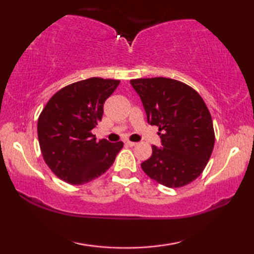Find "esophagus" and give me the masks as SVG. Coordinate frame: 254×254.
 <instances>
[{
    "instance_id": "obj_1",
    "label": "esophagus",
    "mask_w": 254,
    "mask_h": 254,
    "mask_svg": "<svg viewBox=\"0 0 254 254\" xmlns=\"http://www.w3.org/2000/svg\"><path fill=\"white\" fill-rule=\"evenodd\" d=\"M127 144L128 145V147H134V145H136V142H132V141H127Z\"/></svg>"
}]
</instances>
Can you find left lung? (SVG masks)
Instances as JSON below:
<instances>
[{
  "label": "left lung",
  "instance_id": "8db88e82",
  "mask_svg": "<svg viewBox=\"0 0 254 254\" xmlns=\"http://www.w3.org/2000/svg\"><path fill=\"white\" fill-rule=\"evenodd\" d=\"M148 123L159 127L161 148L141 163L150 178L169 188L186 186L203 173L213 152V121L205 102L182 81L154 77L130 80Z\"/></svg>",
  "mask_w": 254,
  "mask_h": 254
}]
</instances>
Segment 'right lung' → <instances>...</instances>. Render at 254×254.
I'll return each mask as SVG.
<instances>
[{
  "instance_id": "right-lung-1",
  "label": "right lung",
  "mask_w": 254,
  "mask_h": 254,
  "mask_svg": "<svg viewBox=\"0 0 254 254\" xmlns=\"http://www.w3.org/2000/svg\"><path fill=\"white\" fill-rule=\"evenodd\" d=\"M120 80L100 77L77 81L58 91L38 119V139L45 162L59 179L83 185L113 165L123 142L97 141L92 130L103 117L105 101Z\"/></svg>"
}]
</instances>
